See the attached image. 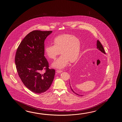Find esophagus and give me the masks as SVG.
<instances>
[{
	"instance_id": "34e87169",
	"label": "esophagus",
	"mask_w": 122,
	"mask_h": 122,
	"mask_svg": "<svg viewBox=\"0 0 122 122\" xmlns=\"http://www.w3.org/2000/svg\"><path fill=\"white\" fill-rule=\"evenodd\" d=\"M62 70H57L56 71V72H57V73H60L62 72Z\"/></svg>"
}]
</instances>
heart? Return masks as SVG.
<instances>
[{"label": "heart", "instance_id": "obj_1", "mask_svg": "<svg viewBox=\"0 0 122 122\" xmlns=\"http://www.w3.org/2000/svg\"><path fill=\"white\" fill-rule=\"evenodd\" d=\"M53 45H47L44 51L50 59L55 60L60 54L62 55L52 64L54 67L62 68L67 65L69 61H75L79 55L81 43L76 37L69 34H63L56 37Z\"/></svg>", "mask_w": 122, "mask_h": 122}]
</instances>
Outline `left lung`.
I'll return each mask as SVG.
<instances>
[{"instance_id": "8db88e82", "label": "left lung", "mask_w": 122, "mask_h": 122, "mask_svg": "<svg viewBox=\"0 0 122 122\" xmlns=\"http://www.w3.org/2000/svg\"><path fill=\"white\" fill-rule=\"evenodd\" d=\"M97 48L99 51H100L102 52L104 54H106L105 51V50H104V49L103 47L102 46V44L101 43V42L99 41V40H98L97 41ZM82 65H82V63L81 62L79 63L78 64V65L75 66V67H74V71H75V72H78V71L77 72V71L80 70V67H81V66H82ZM69 81H70V80H69ZM70 88H71V91H72L75 94L77 95L80 96V95H78V94L76 93L74 91H73V90L70 84Z\"/></svg>"}]
</instances>
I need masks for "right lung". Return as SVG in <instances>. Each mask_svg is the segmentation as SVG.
<instances>
[{
  "mask_svg": "<svg viewBox=\"0 0 122 122\" xmlns=\"http://www.w3.org/2000/svg\"><path fill=\"white\" fill-rule=\"evenodd\" d=\"M52 32L31 31L21 42L16 51L15 61L19 76L26 87L35 93L47 90L54 78L55 70L50 69L44 56V41Z\"/></svg>",
  "mask_w": 122,
  "mask_h": 122,
  "instance_id": "add662e5",
  "label": "right lung"
}]
</instances>
